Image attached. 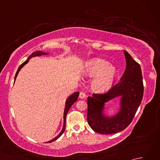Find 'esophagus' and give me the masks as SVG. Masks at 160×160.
<instances>
[{
	"label": "esophagus",
	"mask_w": 160,
	"mask_h": 160,
	"mask_svg": "<svg viewBox=\"0 0 160 160\" xmlns=\"http://www.w3.org/2000/svg\"><path fill=\"white\" fill-rule=\"evenodd\" d=\"M79 97H80V98H81V99H84V98H85L87 97V95L84 92H82V91H81V92L80 93Z\"/></svg>",
	"instance_id": "obj_1"
}]
</instances>
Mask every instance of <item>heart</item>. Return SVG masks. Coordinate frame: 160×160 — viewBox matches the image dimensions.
<instances>
[{"instance_id": "1", "label": "heart", "mask_w": 160, "mask_h": 160, "mask_svg": "<svg viewBox=\"0 0 160 160\" xmlns=\"http://www.w3.org/2000/svg\"><path fill=\"white\" fill-rule=\"evenodd\" d=\"M84 73L89 77L96 76L91 82V87L95 91L102 92L113 83L115 69L113 67L108 65L107 61L93 58L87 62Z\"/></svg>"}]
</instances>
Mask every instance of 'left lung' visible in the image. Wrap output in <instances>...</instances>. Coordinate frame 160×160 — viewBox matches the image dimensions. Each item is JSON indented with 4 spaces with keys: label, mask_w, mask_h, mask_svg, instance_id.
I'll list each match as a JSON object with an SVG mask.
<instances>
[{
    "label": "left lung",
    "mask_w": 160,
    "mask_h": 160,
    "mask_svg": "<svg viewBox=\"0 0 160 160\" xmlns=\"http://www.w3.org/2000/svg\"><path fill=\"white\" fill-rule=\"evenodd\" d=\"M127 66L120 82L104 94L93 93L87 98L88 124L100 134H113L124 130L131 123L140 107L144 94L143 80L140 65L124 51ZM122 96L121 109L113 117L103 113L104 103Z\"/></svg>",
    "instance_id": "1"
}]
</instances>
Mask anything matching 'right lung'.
I'll return each mask as SVG.
<instances>
[{
	"label": "right lung",
	"mask_w": 160,
	"mask_h": 160,
	"mask_svg": "<svg viewBox=\"0 0 160 160\" xmlns=\"http://www.w3.org/2000/svg\"><path fill=\"white\" fill-rule=\"evenodd\" d=\"M46 54H47V53L42 52H41V51H37V52H36L32 53L31 54V55H30V56L28 57V60H27L26 61H25V62H24L22 64H20V67H18V70H17L16 73V76H15V80H16V78L17 76H18V72L20 71V70L22 69V68L23 67L24 65H25V64H26L27 63H28V62H29V60L30 58H32L35 57V56H41V55H46ZM78 96H79V92H75L74 93H73L72 95H71V96H70L69 98H67V101H66L65 108H64V124H63V127H62V131H61V132H60V134H59L58 135L57 137H56L55 138L53 139V140H52L49 141V142H49V143H51V142H53V141L56 140L58 138H59L61 136V135H62L63 134V132H64V130H65V127H66V117H67V113H68V111H69V110L70 109L71 107L72 106V104H73L74 102H76L77 101L78 98Z\"/></svg>",
	"instance_id": "right-lung-1"
}]
</instances>
